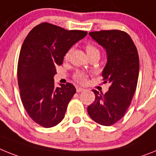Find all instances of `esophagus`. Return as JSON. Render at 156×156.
<instances>
[{
  "label": "esophagus",
  "mask_w": 156,
  "mask_h": 156,
  "mask_svg": "<svg viewBox=\"0 0 156 156\" xmlns=\"http://www.w3.org/2000/svg\"><path fill=\"white\" fill-rule=\"evenodd\" d=\"M85 89L83 88V87H76V91L77 92H81V91H84Z\"/></svg>",
  "instance_id": "1"
}]
</instances>
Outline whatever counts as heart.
<instances>
[{"label":"heart","instance_id":"obj_1","mask_svg":"<svg viewBox=\"0 0 156 156\" xmlns=\"http://www.w3.org/2000/svg\"><path fill=\"white\" fill-rule=\"evenodd\" d=\"M85 49H86V51H87V55H88V57L94 54H99V50H98V48L91 43L87 44L86 46H85ZM70 53H71V49L67 50V52L65 54V56H64L65 59L67 60L68 58H69ZM73 78H74V80L76 81L77 83L83 84V83H85L87 82V75L85 73H83V72H76V73L74 74V76H73Z\"/></svg>","mask_w":156,"mask_h":156}]
</instances>
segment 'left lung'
<instances>
[{"instance_id":"1","label":"left lung","mask_w":156,"mask_h":156,"mask_svg":"<svg viewBox=\"0 0 156 156\" xmlns=\"http://www.w3.org/2000/svg\"><path fill=\"white\" fill-rule=\"evenodd\" d=\"M89 34L106 50L107 63L102 76L110 87L105 94L93 90L95 99L87 107V113L97 123L113 126L123 118L136 89L140 69L137 49L123 30H104Z\"/></svg>"}]
</instances>
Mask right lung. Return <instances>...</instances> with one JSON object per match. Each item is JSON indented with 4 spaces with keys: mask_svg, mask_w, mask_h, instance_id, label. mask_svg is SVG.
I'll list each match as a JSON object with an SVG mask.
<instances>
[{
    "mask_svg": "<svg viewBox=\"0 0 156 156\" xmlns=\"http://www.w3.org/2000/svg\"><path fill=\"white\" fill-rule=\"evenodd\" d=\"M87 34L42 23L23 41L17 65L21 100L29 117L42 127H54L65 118L76 91L70 83L55 87L56 66L62 65L67 50Z\"/></svg>",
    "mask_w": 156,
    "mask_h": 156,
    "instance_id": "add662e5",
    "label": "right lung"
}]
</instances>
